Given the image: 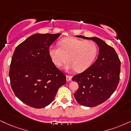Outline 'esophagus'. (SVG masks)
Here are the masks:
<instances>
[{"label":"esophagus","instance_id":"1","mask_svg":"<svg viewBox=\"0 0 131 131\" xmlns=\"http://www.w3.org/2000/svg\"><path fill=\"white\" fill-rule=\"evenodd\" d=\"M72 77H71V76H69V75H67L66 76V80H67V81H70L71 80H72Z\"/></svg>","mask_w":131,"mask_h":131}]
</instances>
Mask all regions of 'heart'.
<instances>
[{
	"instance_id": "1",
	"label": "heart",
	"mask_w": 131,
	"mask_h": 131,
	"mask_svg": "<svg viewBox=\"0 0 131 131\" xmlns=\"http://www.w3.org/2000/svg\"><path fill=\"white\" fill-rule=\"evenodd\" d=\"M59 47L51 46L48 53L51 61L57 67H61L69 60L66 70L82 72L89 68L98 54V47L90 40L78 39L73 37L63 39L59 42Z\"/></svg>"
}]
</instances>
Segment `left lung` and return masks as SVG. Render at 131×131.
Wrapping results in <instances>:
<instances>
[{"mask_svg":"<svg viewBox=\"0 0 131 131\" xmlns=\"http://www.w3.org/2000/svg\"><path fill=\"white\" fill-rule=\"evenodd\" d=\"M77 36L92 40L99 47V54L95 62L72 78L79 85L74 93L77 102L86 107H95L106 101L115 92L120 80L121 62L114 48L101 39Z\"/></svg>","mask_w":131,"mask_h":131,"instance_id":"1","label":"left lung"}]
</instances>
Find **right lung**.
<instances>
[{
  "label": "right lung",
  "instance_id": "right-lung-1",
  "mask_svg": "<svg viewBox=\"0 0 131 131\" xmlns=\"http://www.w3.org/2000/svg\"><path fill=\"white\" fill-rule=\"evenodd\" d=\"M61 33L34 34L16 48L9 77L14 94L36 109L52 102L66 77L58 70L48 53L50 46Z\"/></svg>",
  "mask_w": 131,
  "mask_h": 131
}]
</instances>
